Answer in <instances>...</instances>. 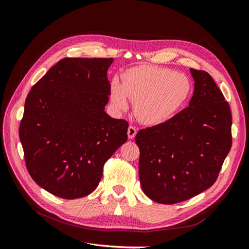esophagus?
Masks as SVG:
<instances>
[{
  "instance_id": "1",
  "label": "esophagus",
  "mask_w": 249,
  "mask_h": 249,
  "mask_svg": "<svg viewBox=\"0 0 249 249\" xmlns=\"http://www.w3.org/2000/svg\"><path fill=\"white\" fill-rule=\"evenodd\" d=\"M137 134V129L133 125H130L127 127V136H129L130 139H133L135 136H136Z\"/></svg>"
}]
</instances>
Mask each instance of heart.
<instances>
[{
	"mask_svg": "<svg viewBox=\"0 0 249 249\" xmlns=\"http://www.w3.org/2000/svg\"><path fill=\"white\" fill-rule=\"evenodd\" d=\"M190 91L191 83L184 73L141 65L124 73L123 85L113 81L111 103L116 110L124 111L129 99L134 102V112L141 123L158 124L176 114Z\"/></svg>",
	"mask_w": 249,
	"mask_h": 249,
	"instance_id": "b5f03b06",
	"label": "heart"
}]
</instances>
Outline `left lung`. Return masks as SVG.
<instances>
[{
    "label": "left lung",
    "mask_w": 249,
    "mask_h": 249,
    "mask_svg": "<svg viewBox=\"0 0 249 249\" xmlns=\"http://www.w3.org/2000/svg\"><path fill=\"white\" fill-rule=\"evenodd\" d=\"M190 71L194 92L189 107L135 137L142 190L164 205L187 200L212 186L231 147L229 103L207 71Z\"/></svg>",
    "instance_id": "left-lung-1"
}]
</instances>
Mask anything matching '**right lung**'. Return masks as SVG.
Returning <instances> with one entry per match:
<instances>
[{"instance_id": "obj_1", "label": "right lung", "mask_w": 249, "mask_h": 249, "mask_svg": "<svg viewBox=\"0 0 249 249\" xmlns=\"http://www.w3.org/2000/svg\"><path fill=\"white\" fill-rule=\"evenodd\" d=\"M113 58H64L29 92L19 139L30 176L65 199L94 191L129 124L105 112Z\"/></svg>"}]
</instances>
